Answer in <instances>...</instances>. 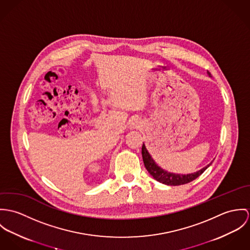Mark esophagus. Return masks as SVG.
<instances>
[{
    "label": "esophagus",
    "mask_w": 250,
    "mask_h": 250,
    "mask_svg": "<svg viewBox=\"0 0 250 250\" xmlns=\"http://www.w3.org/2000/svg\"><path fill=\"white\" fill-rule=\"evenodd\" d=\"M142 126V124L139 120H133L131 123H130V128L131 129H138Z\"/></svg>",
    "instance_id": "esophagus-1"
}]
</instances>
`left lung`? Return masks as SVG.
I'll list each match as a JSON object with an SVG mask.
<instances>
[{"label":"left lung","mask_w":250,"mask_h":250,"mask_svg":"<svg viewBox=\"0 0 250 250\" xmlns=\"http://www.w3.org/2000/svg\"><path fill=\"white\" fill-rule=\"evenodd\" d=\"M208 75L211 76V74L209 72H208ZM142 156H143V161H144L145 167L147 169V171L149 172V174L155 180H157L163 184H166V185H170V186H178V185H183V184L192 182L199 175H201L204 172V170L211 165V164H209L208 166L201 168L200 170H198L194 173H191V174H187V175L175 174V173L167 172L166 170L162 169L160 167L157 166L155 164V162L153 161V159L151 158V156L149 155V153L146 150V146L144 144L142 146Z\"/></svg>","instance_id":"obj_1"}]
</instances>
